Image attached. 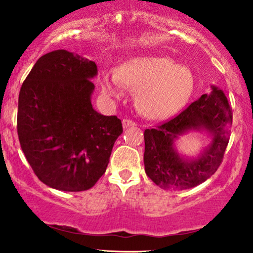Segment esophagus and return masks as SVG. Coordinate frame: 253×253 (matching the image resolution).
I'll return each mask as SVG.
<instances>
[{
    "label": "esophagus",
    "mask_w": 253,
    "mask_h": 253,
    "mask_svg": "<svg viewBox=\"0 0 253 253\" xmlns=\"http://www.w3.org/2000/svg\"><path fill=\"white\" fill-rule=\"evenodd\" d=\"M122 126H123L124 129H127V127H131V126H136V123H134L133 121H131V120L124 119V120L122 121Z\"/></svg>",
    "instance_id": "esophagus-1"
}]
</instances>
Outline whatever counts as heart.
Instances as JSON below:
<instances>
[{
  "instance_id": "b5f03b06",
  "label": "heart",
  "mask_w": 253,
  "mask_h": 253,
  "mask_svg": "<svg viewBox=\"0 0 253 253\" xmlns=\"http://www.w3.org/2000/svg\"><path fill=\"white\" fill-rule=\"evenodd\" d=\"M120 84L137 91L134 105L141 115L165 120L179 112L193 89V76L188 68L166 56L130 58L117 68L116 76L105 74L100 81L105 95L119 98Z\"/></svg>"
}]
</instances>
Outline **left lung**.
<instances>
[{
  "mask_svg": "<svg viewBox=\"0 0 253 253\" xmlns=\"http://www.w3.org/2000/svg\"><path fill=\"white\" fill-rule=\"evenodd\" d=\"M233 113L222 89L212 85L210 94H203L174 119L144 132L145 171L165 190H186L210 178L222 161L229 141ZM206 133L210 143L197 157L178 153L174 141L192 132Z\"/></svg>",
  "mask_w": 253,
  "mask_h": 253,
  "instance_id": "1",
  "label": "left lung"
}]
</instances>
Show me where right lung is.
I'll return each instance as SVG.
<instances>
[{
    "label": "right lung",
    "instance_id": "obj_1",
    "mask_svg": "<svg viewBox=\"0 0 253 253\" xmlns=\"http://www.w3.org/2000/svg\"><path fill=\"white\" fill-rule=\"evenodd\" d=\"M96 75L93 61L58 49L37 61L20 88V147L34 174L49 188L68 192L92 188L123 132L120 119L93 108Z\"/></svg>",
    "mask_w": 253,
    "mask_h": 253
}]
</instances>
